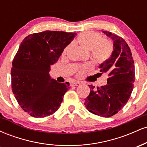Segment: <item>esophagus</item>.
I'll use <instances>...</instances> for the list:
<instances>
[{
    "mask_svg": "<svg viewBox=\"0 0 147 147\" xmlns=\"http://www.w3.org/2000/svg\"><path fill=\"white\" fill-rule=\"evenodd\" d=\"M72 86H77L81 85V83L79 82H74L71 84Z\"/></svg>",
    "mask_w": 147,
    "mask_h": 147,
    "instance_id": "34e87169",
    "label": "esophagus"
}]
</instances>
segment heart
<instances>
[{
	"label": "heart",
	"instance_id": "1",
	"mask_svg": "<svg viewBox=\"0 0 147 147\" xmlns=\"http://www.w3.org/2000/svg\"><path fill=\"white\" fill-rule=\"evenodd\" d=\"M79 44L86 50H90L92 59L97 63H102L111 57L113 45L110 41L102 38L99 34L94 32H85L79 35L77 38ZM68 48L64 49L63 54L67 52ZM92 68V64L87 63L80 65L77 70V75L81 77L84 74L90 71Z\"/></svg>",
	"mask_w": 147,
	"mask_h": 147
}]
</instances>
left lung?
Wrapping results in <instances>:
<instances>
[{
  "instance_id": "obj_1",
  "label": "left lung",
  "mask_w": 147,
  "mask_h": 147,
  "mask_svg": "<svg viewBox=\"0 0 147 147\" xmlns=\"http://www.w3.org/2000/svg\"><path fill=\"white\" fill-rule=\"evenodd\" d=\"M103 33L113 43L111 57L99 65L101 75H109L107 84L97 90L88 86L90 92L84 104L89 112L109 117L120 111L129 99L135 82V66L131 50L124 38L107 31Z\"/></svg>"
}]
</instances>
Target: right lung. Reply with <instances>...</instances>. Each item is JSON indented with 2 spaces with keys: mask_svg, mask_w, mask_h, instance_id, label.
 Returning a JSON list of instances; mask_svg holds the SVG:
<instances>
[{
  "mask_svg": "<svg viewBox=\"0 0 147 147\" xmlns=\"http://www.w3.org/2000/svg\"><path fill=\"white\" fill-rule=\"evenodd\" d=\"M76 33L45 31L25 37L11 69V88L23 110L34 117H45L58 110L69 84L59 83L50 75L64 48Z\"/></svg>",
  "mask_w": 147,
  "mask_h": 147,
  "instance_id": "add662e5",
  "label": "right lung"
}]
</instances>
